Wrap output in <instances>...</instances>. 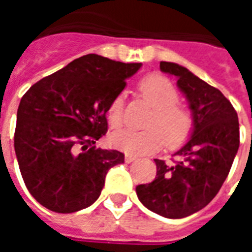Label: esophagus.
Wrapping results in <instances>:
<instances>
[{
  "label": "esophagus",
  "instance_id": "obj_1",
  "mask_svg": "<svg viewBox=\"0 0 252 252\" xmlns=\"http://www.w3.org/2000/svg\"><path fill=\"white\" fill-rule=\"evenodd\" d=\"M124 160H126V163H131V162H133V160H136V157H133V155H131V154H126V158H124Z\"/></svg>",
  "mask_w": 252,
  "mask_h": 252
}]
</instances>
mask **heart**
I'll list each match as a JSON object with an SVG mask.
<instances>
[{
	"label": "heart",
	"mask_w": 252,
	"mask_h": 252,
	"mask_svg": "<svg viewBox=\"0 0 252 252\" xmlns=\"http://www.w3.org/2000/svg\"><path fill=\"white\" fill-rule=\"evenodd\" d=\"M139 90L153 105L154 113L148 121L150 128L137 131L126 128L115 132L110 142L116 148L131 155H150L167 143L178 147L189 139L193 131V116L185 106L178 104L180 94L167 78L153 74L143 79ZM108 121L112 128H119L124 121V94L116 95L109 109Z\"/></svg>",
	"instance_id": "heart-1"
}]
</instances>
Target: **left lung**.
<instances>
[{"mask_svg":"<svg viewBox=\"0 0 252 252\" xmlns=\"http://www.w3.org/2000/svg\"><path fill=\"white\" fill-rule=\"evenodd\" d=\"M160 70L178 78L193 115V135L173 164L154 159L157 177L136 186V194L150 211L167 219H182L211 202L227 178L239 148L236 110L219 89L186 67L160 62Z\"/></svg>","mask_w":252,"mask_h":252,"instance_id":"left-lung-1","label":"left lung"}]
</instances>
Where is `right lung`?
I'll use <instances>...</instances> for the list:
<instances>
[{
  "mask_svg": "<svg viewBox=\"0 0 252 252\" xmlns=\"http://www.w3.org/2000/svg\"><path fill=\"white\" fill-rule=\"evenodd\" d=\"M140 66L89 54L23 95L14 151L25 186L39 204L72 213L98 198L108 170L123 163L124 154L97 148L95 142L108 131L112 101Z\"/></svg>",
  "mask_w": 252,
  "mask_h": 252,
  "instance_id": "obj_1",
  "label": "right lung"
}]
</instances>
